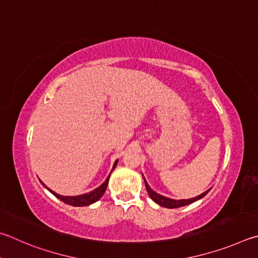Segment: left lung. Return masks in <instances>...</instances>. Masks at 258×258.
I'll list each match as a JSON object with an SVG mask.
<instances>
[{
    "label": "left lung",
    "mask_w": 258,
    "mask_h": 258,
    "mask_svg": "<svg viewBox=\"0 0 258 258\" xmlns=\"http://www.w3.org/2000/svg\"><path fill=\"white\" fill-rule=\"evenodd\" d=\"M145 180V179H144ZM145 186H146V190L148 192V195H150V197L152 198L153 201H154L156 204H159L160 206H163V207H166V209H178V207H181V206H186V205H189L191 204V203L196 202L198 200H201V198L204 197L207 192H209L211 189H209V190L203 192L202 195L197 196L195 198H191V200H181V201H175V200H171V198H168V197H164V196H161L159 195V194H156L155 191H153L152 189L150 188V186H148V183L146 182L145 180Z\"/></svg>",
    "instance_id": "obj_1"
}]
</instances>
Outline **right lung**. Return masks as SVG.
Returning a JSON list of instances; mask_svg holds the SVG:
<instances>
[{"label": "right lung", "instance_id": "obj_1", "mask_svg": "<svg viewBox=\"0 0 258 258\" xmlns=\"http://www.w3.org/2000/svg\"><path fill=\"white\" fill-rule=\"evenodd\" d=\"M116 163H117V161H115V163H114V165H113L112 170H114V168L116 166ZM108 178H110V175H108L107 179L103 182V184H101V186L95 189V190L90 191L88 194H84V195H80V196H61V195H57V194L52 191L51 189H48L46 186H45L43 182L42 183H43V186L46 189H48V190L51 191L54 196L57 197L58 200L62 201L63 203H66V204L71 205V206H87V205L93 204V203H95V202H97L99 198L103 196V194L105 192V190H106V187H107V183H108Z\"/></svg>", "mask_w": 258, "mask_h": 258}]
</instances>
